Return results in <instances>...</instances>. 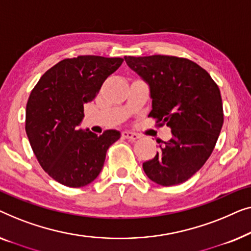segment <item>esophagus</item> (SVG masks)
I'll return each mask as SVG.
<instances>
[{
	"mask_svg": "<svg viewBox=\"0 0 251 251\" xmlns=\"http://www.w3.org/2000/svg\"><path fill=\"white\" fill-rule=\"evenodd\" d=\"M122 136H123V139L130 140V141H135V140H137V139H140L139 134L128 132V130H125V132H123V133H122Z\"/></svg>",
	"mask_w": 251,
	"mask_h": 251,
	"instance_id": "34e87169",
	"label": "esophagus"
}]
</instances>
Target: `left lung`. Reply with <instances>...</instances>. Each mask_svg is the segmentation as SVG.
I'll return each mask as SVG.
<instances>
[{
  "mask_svg": "<svg viewBox=\"0 0 251 251\" xmlns=\"http://www.w3.org/2000/svg\"><path fill=\"white\" fill-rule=\"evenodd\" d=\"M124 59L149 86V116L173 134L152 159L143 162V171L159 185L181 184L202 167L220 136L224 122L220 89L191 60L159 54Z\"/></svg>",
  "mask_w": 251,
  "mask_h": 251,
  "instance_id": "left-lung-1",
  "label": "left lung"
}]
</instances>
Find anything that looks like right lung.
<instances>
[{"label": "right lung", "instance_id": "right-lung-1", "mask_svg": "<svg viewBox=\"0 0 251 251\" xmlns=\"http://www.w3.org/2000/svg\"><path fill=\"white\" fill-rule=\"evenodd\" d=\"M122 58L79 55L65 59L41 77L26 105V134L42 168L70 188L93 182L103 167L108 148L121 132L108 129L98 136L78 128L84 104L94 100Z\"/></svg>", "mask_w": 251, "mask_h": 251}]
</instances>
